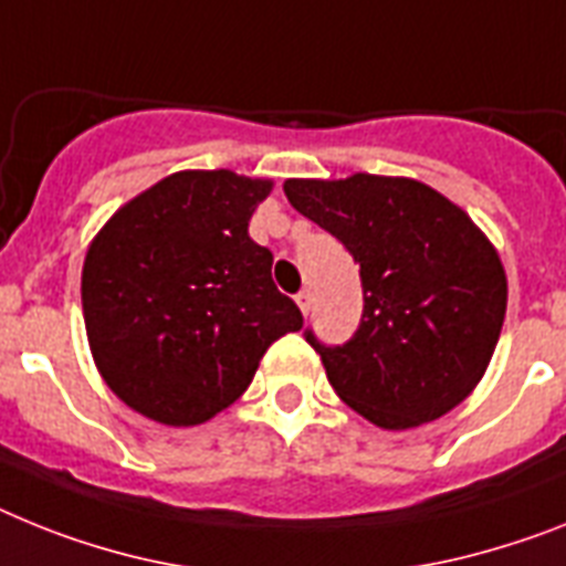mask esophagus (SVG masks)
I'll return each mask as SVG.
<instances>
[{"label": "esophagus", "instance_id": "1", "mask_svg": "<svg viewBox=\"0 0 566 566\" xmlns=\"http://www.w3.org/2000/svg\"><path fill=\"white\" fill-rule=\"evenodd\" d=\"M296 305H298V311L305 313H311V291H298L296 293Z\"/></svg>", "mask_w": 566, "mask_h": 566}]
</instances>
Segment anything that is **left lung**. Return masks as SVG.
Instances as JSON below:
<instances>
[{
  "label": "left lung",
  "instance_id": "obj_1",
  "mask_svg": "<svg viewBox=\"0 0 566 566\" xmlns=\"http://www.w3.org/2000/svg\"><path fill=\"white\" fill-rule=\"evenodd\" d=\"M284 195L359 264L356 334L327 348L305 331L339 400L388 431L467 400L506 316V273L472 218L420 180L368 172L291 178Z\"/></svg>",
  "mask_w": 566,
  "mask_h": 566
}]
</instances>
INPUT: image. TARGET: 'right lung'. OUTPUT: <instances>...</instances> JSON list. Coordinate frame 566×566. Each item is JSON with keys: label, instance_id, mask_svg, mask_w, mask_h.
<instances>
[{"label": "right lung", "instance_id": "right-lung-1", "mask_svg": "<svg viewBox=\"0 0 566 566\" xmlns=\"http://www.w3.org/2000/svg\"><path fill=\"white\" fill-rule=\"evenodd\" d=\"M273 180L187 169L123 203L83 264L94 365L129 408L198 426L239 400L264 350L302 327L250 218Z\"/></svg>", "mask_w": 566, "mask_h": 566}]
</instances>
